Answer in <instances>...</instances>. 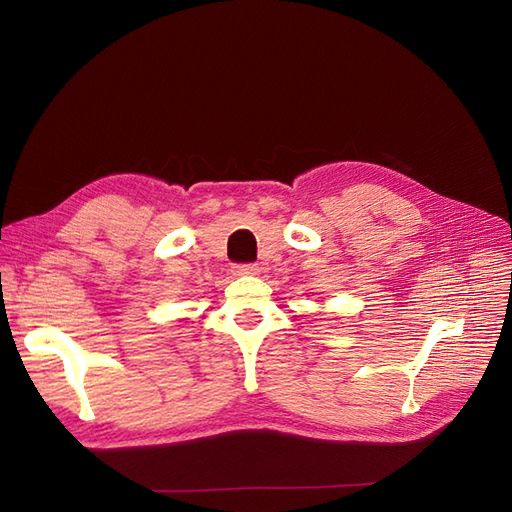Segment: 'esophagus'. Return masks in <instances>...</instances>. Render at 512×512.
Masks as SVG:
<instances>
[{
    "mask_svg": "<svg viewBox=\"0 0 512 512\" xmlns=\"http://www.w3.org/2000/svg\"><path fill=\"white\" fill-rule=\"evenodd\" d=\"M232 271H235V275H256L260 269L254 262H241V265L232 267Z\"/></svg>",
    "mask_w": 512,
    "mask_h": 512,
    "instance_id": "esophagus-1",
    "label": "esophagus"
}]
</instances>
